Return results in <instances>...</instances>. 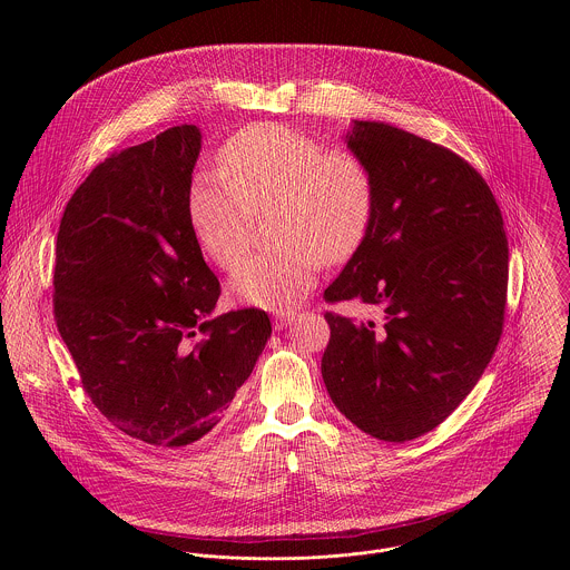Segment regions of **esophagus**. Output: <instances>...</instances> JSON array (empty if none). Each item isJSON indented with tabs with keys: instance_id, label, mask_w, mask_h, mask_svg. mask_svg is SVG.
I'll return each instance as SVG.
<instances>
[{
	"instance_id": "34e87169",
	"label": "esophagus",
	"mask_w": 570,
	"mask_h": 570,
	"mask_svg": "<svg viewBox=\"0 0 570 570\" xmlns=\"http://www.w3.org/2000/svg\"><path fill=\"white\" fill-rule=\"evenodd\" d=\"M294 321H296V312L285 309V312H276V314H274V326H276V328H285V326L292 325Z\"/></svg>"
}]
</instances>
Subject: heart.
Returning <instances> with one entry per match:
<instances>
[{
    "instance_id": "1",
    "label": "heart",
    "mask_w": 570,
    "mask_h": 570,
    "mask_svg": "<svg viewBox=\"0 0 570 570\" xmlns=\"http://www.w3.org/2000/svg\"><path fill=\"white\" fill-rule=\"evenodd\" d=\"M222 175L199 173L188 184L193 237L222 269L247 249L254 215L272 208L278 242L247 256L230 289L256 307L285 309L316 283L323 258H348L364 242L375 210V179L364 158L298 129L256 122L219 151Z\"/></svg>"
}]
</instances>
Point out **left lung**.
I'll return each mask as SVG.
<instances>
[{
    "mask_svg": "<svg viewBox=\"0 0 570 570\" xmlns=\"http://www.w3.org/2000/svg\"><path fill=\"white\" fill-rule=\"evenodd\" d=\"M346 147L373 173L375 210L325 301H362L377 321L326 312L323 380L351 423L404 443L445 421L488 368L507 235L488 181L454 151L371 120H355Z\"/></svg>",
    "mask_w": 570,
    "mask_h": 570,
    "instance_id": "8db88e82",
    "label": "left lung"
}]
</instances>
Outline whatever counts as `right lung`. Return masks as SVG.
<instances>
[{
  "label": "right lung",
  "mask_w": 570,
  "mask_h": 570,
  "mask_svg": "<svg viewBox=\"0 0 570 570\" xmlns=\"http://www.w3.org/2000/svg\"><path fill=\"white\" fill-rule=\"evenodd\" d=\"M199 149V129L179 125L114 154L75 190L57 235L55 321L82 391L156 448L208 434L272 333L254 307L208 318L222 287L186 215Z\"/></svg>",
  "instance_id": "obj_1"
}]
</instances>
